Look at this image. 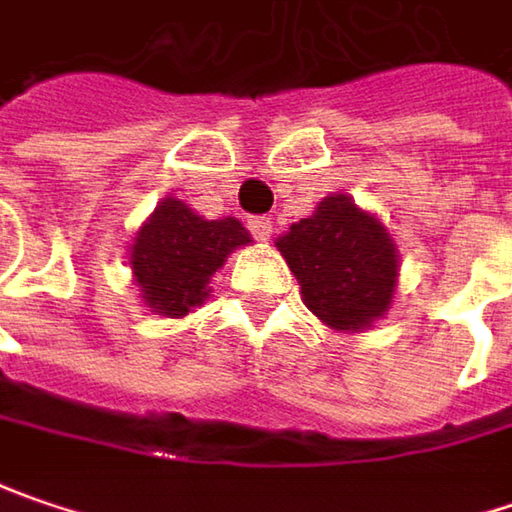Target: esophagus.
I'll list each match as a JSON object with an SVG mask.
<instances>
[{
  "mask_svg": "<svg viewBox=\"0 0 512 512\" xmlns=\"http://www.w3.org/2000/svg\"><path fill=\"white\" fill-rule=\"evenodd\" d=\"M247 227H250L256 242H268L270 236H273V221L268 216H250L247 218Z\"/></svg>",
  "mask_w": 512,
  "mask_h": 512,
  "instance_id": "34e87169",
  "label": "esophagus"
}]
</instances>
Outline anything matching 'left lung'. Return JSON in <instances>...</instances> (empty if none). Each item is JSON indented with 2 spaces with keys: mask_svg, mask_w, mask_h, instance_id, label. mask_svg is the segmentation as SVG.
Segmentation results:
<instances>
[{
  "mask_svg": "<svg viewBox=\"0 0 512 512\" xmlns=\"http://www.w3.org/2000/svg\"><path fill=\"white\" fill-rule=\"evenodd\" d=\"M279 253L299 279L302 299L325 325L360 331L392 305L397 250L386 227L348 195H328L317 213L291 224Z\"/></svg>",
  "mask_w": 512,
  "mask_h": 512,
  "instance_id": "8db88e82",
  "label": "left lung"
}]
</instances>
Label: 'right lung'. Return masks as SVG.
<instances>
[{
	"instance_id": "1",
	"label": "right lung",
	"mask_w": 512,
	"mask_h": 512,
	"mask_svg": "<svg viewBox=\"0 0 512 512\" xmlns=\"http://www.w3.org/2000/svg\"><path fill=\"white\" fill-rule=\"evenodd\" d=\"M247 242L250 236L242 221H207L184 201L167 198L138 230L129 265L149 308L167 317H184L204 305L210 276Z\"/></svg>"
}]
</instances>
